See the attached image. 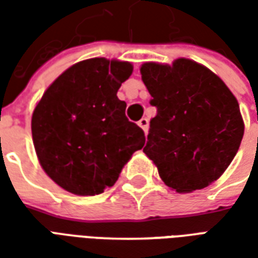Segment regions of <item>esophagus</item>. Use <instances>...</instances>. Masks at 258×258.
I'll return each mask as SVG.
<instances>
[{
    "label": "esophagus",
    "instance_id": "34e87169",
    "mask_svg": "<svg viewBox=\"0 0 258 258\" xmlns=\"http://www.w3.org/2000/svg\"><path fill=\"white\" fill-rule=\"evenodd\" d=\"M138 125H140L141 128L144 130V133L146 134V131H148V127H149V121H148V118H146V117L141 118L140 121H138Z\"/></svg>",
    "mask_w": 258,
    "mask_h": 258
}]
</instances>
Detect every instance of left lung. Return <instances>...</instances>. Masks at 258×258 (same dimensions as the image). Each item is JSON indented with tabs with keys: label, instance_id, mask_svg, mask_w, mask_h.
I'll return each mask as SVG.
<instances>
[{
	"label": "left lung",
	"instance_id": "left-lung-1",
	"mask_svg": "<svg viewBox=\"0 0 258 258\" xmlns=\"http://www.w3.org/2000/svg\"><path fill=\"white\" fill-rule=\"evenodd\" d=\"M141 74L157 109L145 155L175 192L209 186L231 164L243 138L236 98L217 74L190 59L146 62Z\"/></svg>",
	"mask_w": 258,
	"mask_h": 258
}]
</instances>
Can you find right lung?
I'll return each instance as SVG.
<instances>
[{"mask_svg":"<svg viewBox=\"0 0 258 258\" xmlns=\"http://www.w3.org/2000/svg\"><path fill=\"white\" fill-rule=\"evenodd\" d=\"M133 64L92 58L64 70L31 117L38 162L70 194L94 196L117 181L124 164L145 145V134L125 117L117 98Z\"/></svg>","mask_w":258,"mask_h":258,"instance_id":"add662e5","label":"right lung"}]
</instances>
